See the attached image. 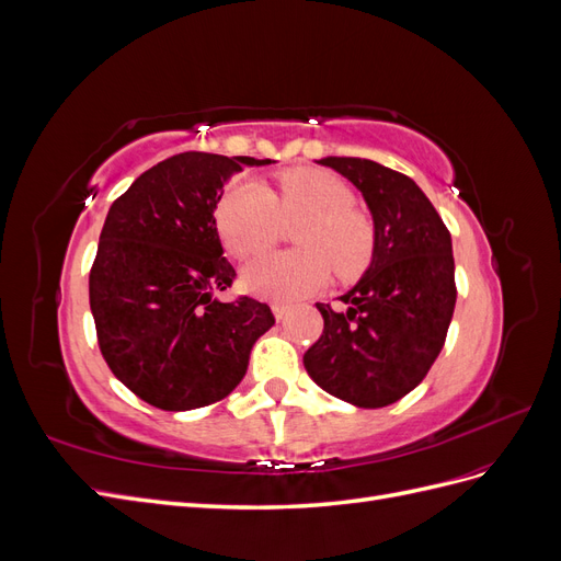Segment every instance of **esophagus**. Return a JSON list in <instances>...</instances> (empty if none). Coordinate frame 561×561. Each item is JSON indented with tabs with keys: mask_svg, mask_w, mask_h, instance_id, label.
Segmentation results:
<instances>
[{
	"mask_svg": "<svg viewBox=\"0 0 561 561\" xmlns=\"http://www.w3.org/2000/svg\"><path fill=\"white\" fill-rule=\"evenodd\" d=\"M274 316H276V320L278 322H283V320H287V313H290V307H285V304H274Z\"/></svg>",
	"mask_w": 561,
	"mask_h": 561,
	"instance_id": "34e87169",
	"label": "esophagus"
}]
</instances>
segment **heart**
<instances>
[{
  "label": "heart",
  "instance_id": "heart-1",
  "mask_svg": "<svg viewBox=\"0 0 561 561\" xmlns=\"http://www.w3.org/2000/svg\"><path fill=\"white\" fill-rule=\"evenodd\" d=\"M348 184L332 173L299 168L280 175L278 194L260 180H243L225 196L217 225L227 248L239 257H252L278 241L285 225L295 229L293 252H268L243 271L252 293L293 301L318 293L330 280V263L339 276L360 271L375 233L367 217L353 208Z\"/></svg>",
  "mask_w": 561,
  "mask_h": 561
}]
</instances>
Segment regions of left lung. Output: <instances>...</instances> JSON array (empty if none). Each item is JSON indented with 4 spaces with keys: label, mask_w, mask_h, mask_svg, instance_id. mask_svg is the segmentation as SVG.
I'll return each instance as SVG.
<instances>
[{
    "label": "left lung",
    "mask_w": 561,
    "mask_h": 561,
    "mask_svg": "<svg viewBox=\"0 0 561 561\" xmlns=\"http://www.w3.org/2000/svg\"><path fill=\"white\" fill-rule=\"evenodd\" d=\"M318 163L363 194L375 245L360 280L339 297L346 309L316 304L325 328L304 367L330 396L377 410L414 390L445 346L456 304L451 236L412 178L369 159Z\"/></svg>",
    "instance_id": "8db88e82"
}]
</instances>
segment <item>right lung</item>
I'll use <instances>...</instances> for the list:
<instances>
[{"mask_svg": "<svg viewBox=\"0 0 561 561\" xmlns=\"http://www.w3.org/2000/svg\"><path fill=\"white\" fill-rule=\"evenodd\" d=\"M271 159L184 151L149 168L107 213L89 278L98 344L140 400L186 412L227 398L276 318L266 304L217 299L236 271L215 210L243 165Z\"/></svg>", "mask_w": 561, "mask_h": 561, "instance_id": "1", "label": "right lung"}]
</instances>
